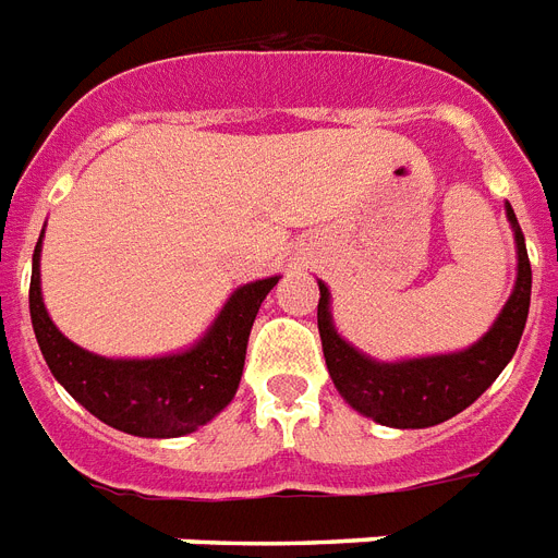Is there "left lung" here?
I'll return each mask as SVG.
<instances>
[{
	"label": "left lung",
	"mask_w": 558,
	"mask_h": 558,
	"mask_svg": "<svg viewBox=\"0 0 558 558\" xmlns=\"http://www.w3.org/2000/svg\"><path fill=\"white\" fill-rule=\"evenodd\" d=\"M506 219L515 231L518 245V278L512 295L500 310V316L488 333L465 351L439 356H418L403 363H377L360 354L336 333L330 316V289L318 280V336L325 348V363L330 380L356 412L386 427L398 430H421L441 421L453 418L457 412L477 401L488 386L497 380L506 363L515 354L530 313V289L533 269L526 257L524 233L515 219V210L506 204Z\"/></svg>",
	"instance_id": "obj_1"
}]
</instances>
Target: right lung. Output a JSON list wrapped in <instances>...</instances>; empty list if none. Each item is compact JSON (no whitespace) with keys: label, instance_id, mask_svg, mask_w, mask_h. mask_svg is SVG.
I'll return each mask as SVG.
<instances>
[{"label":"right lung","instance_id":"add662e5","mask_svg":"<svg viewBox=\"0 0 558 558\" xmlns=\"http://www.w3.org/2000/svg\"><path fill=\"white\" fill-rule=\"evenodd\" d=\"M40 245H34L28 307L43 360L54 380L113 430L175 439L198 430L233 401L248 333L263 298L280 278L245 283L228 298L210 330L190 351L151 360H110L84 351L54 327L40 292Z\"/></svg>","mask_w":558,"mask_h":558}]
</instances>
